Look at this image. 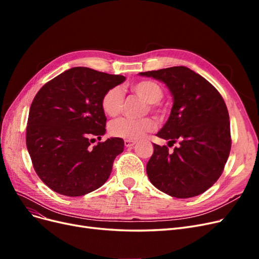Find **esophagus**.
I'll list each match as a JSON object with an SVG mask.
<instances>
[{"label":"esophagus","mask_w":259,"mask_h":259,"mask_svg":"<svg viewBox=\"0 0 259 259\" xmlns=\"http://www.w3.org/2000/svg\"><path fill=\"white\" fill-rule=\"evenodd\" d=\"M135 144H136L135 140H131V139H125V140H124L125 147H132V146H134Z\"/></svg>","instance_id":"obj_1"}]
</instances>
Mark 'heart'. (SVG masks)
I'll return each mask as SVG.
<instances>
[{
  "instance_id": "heart-1",
  "label": "heart",
  "mask_w": 259,
  "mask_h": 259,
  "mask_svg": "<svg viewBox=\"0 0 259 259\" xmlns=\"http://www.w3.org/2000/svg\"><path fill=\"white\" fill-rule=\"evenodd\" d=\"M132 91L138 95L147 104H150L151 108H154V104H158L163 98V91L159 84L152 81H142L132 85ZM123 104V93L120 88L109 89L101 98V108L106 114L115 116L120 113ZM155 123L150 117L144 119H127L121 117L111 122L109 131L110 134L127 139H137L142 137L147 132L154 128Z\"/></svg>"
}]
</instances>
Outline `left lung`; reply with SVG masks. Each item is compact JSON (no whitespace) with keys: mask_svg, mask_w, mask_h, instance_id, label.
<instances>
[{"mask_svg":"<svg viewBox=\"0 0 259 259\" xmlns=\"http://www.w3.org/2000/svg\"><path fill=\"white\" fill-rule=\"evenodd\" d=\"M163 82L173 107L156 136L178 142L173 153L153 144L147 163L150 183L170 197L187 199L206 191L221 177L231 148L230 121L218 91L187 67H170L138 73Z\"/></svg>","mask_w":259,"mask_h":259,"instance_id":"obj_1","label":"left lung"}]
</instances>
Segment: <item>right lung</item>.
Masks as SVG:
<instances>
[{
  "label": "right lung",
  "instance_id": "add662e5",
  "mask_svg": "<svg viewBox=\"0 0 259 259\" xmlns=\"http://www.w3.org/2000/svg\"><path fill=\"white\" fill-rule=\"evenodd\" d=\"M125 76L74 67L54 77L37 92L30 107L27 149L42 182L55 192L80 197L103 186L122 138L92 146L106 133L101 98Z\"/></svg>",
  "mask_w": 259,
  "mask_h": 259
}]
</instances>
